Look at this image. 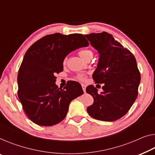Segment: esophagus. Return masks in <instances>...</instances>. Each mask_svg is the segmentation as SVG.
<instances>
[{"label": "esophagus", "mask_w": 155, "mask_h": 155, "mask_svg": "<svg viewBox=\"0 0 155 155\" xmlns=\"http://www.w3.org/2000/svg\"><path fill=\"white\" fill-rule=\"evenodd\" d=\"M81 86H82V89H83V91H84V92H85V89H86V85H84V84H82V85H81Z\"/></svg>", "instance_id": "34e87169"}]
</instances>
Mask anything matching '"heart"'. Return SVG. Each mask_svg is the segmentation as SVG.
Returning <instances> with one entry per match:
<instances>
[{
  "label": "heart",
  "instance_id": "b5f03b06",
  "mask_svg": "<svg viewBox=\"0 0 155 155\" xmlns=\"http://www.w3.org/2000/svg\"><path fill=\"white\" fill-rule=\"evenodd\" d=\"M92 54H93V53H92L91 49H83L78 52V55L84 60H85L89 57H92ZM67 61H68V58H65L63 61V64H66ZM75 78L78 81H85V78H86V75L85 74H78L77 75L75 76Z\"/></svg>",
  "mask_w": 155,
  "mask_h": 155
}]
</instances>
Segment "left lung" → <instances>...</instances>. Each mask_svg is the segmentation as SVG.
Returning <instances> with one entry per match:
<instances>
[{"instance_id": "obj_1", "label": "left lung", "mask_w": 155, "mask_h": 155, "mask_svg": "<svg viewBox=\"0 0 155 155\" xmlns=\"http://www.w3.org/2000/svg\"><path fill=\"white\" fill-rule=\"evenodd\" d=\"M85 36L100 55L92 78L95 84H104L100 94L93 85L86 87L87 93L94 99L87 111L99 120H117L129 111L137 98L140 74L137 61L132 53L107 32Z\"/></svg>"}]
</instances>
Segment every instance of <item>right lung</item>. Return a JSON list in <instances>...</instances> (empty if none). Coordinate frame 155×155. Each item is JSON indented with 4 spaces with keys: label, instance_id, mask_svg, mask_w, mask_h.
<instances>
[{
    "label": "right lung",
    "instance_id": "right-lung-1",
    "mask_svg": "<svg viewBox=\"0 0 155 155\" xmlns=\"http://www.w3.org/2000/svg\"><path fill=\"white\" fill-rule=\"evenodd\" d=\"M82 34L48 35L33 44L18 70V99L32 122L41 126H52L65 117L71 101L84 93L81 85L71 81L61 88L56 77L63 70V61L71 51L87 47Z\"/></svg>",
    "mask_w": 155,
    "mask_h": 155
}]
</instances>
